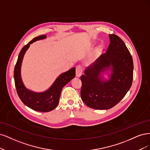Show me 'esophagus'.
<instances>
[{"label":"esophagus","mask_w":150,"mask_h":150,"mask_svg":"<svg viewBox=\"0 0 150 150\" xmlns=\"http://www.w3.org/2000/svg\"><path fill=\"white\" fill-rule=\"evenodd\" d=\"M83 73V69L80 65H77L76 67V76L80 77Z\"/></svg>","instance_id":"34e87169"}]
</instances>
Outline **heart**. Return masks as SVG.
I'll return each instance as SVG.
<instances>
[{
    "label": "heart",
    "mask_w": 150,
    "mask_h": 150,
    "mask_svg": "<svg viewBox=\"0 0 150 150\" xmlns=\"http://www.w3.org/2000/svg\"><path fill=\"white\" fill-rule=\"evenodd\" d=\"M101 51H102V47H101V46H98L97 48H96V50H95V54L96 55H98V54H100Z\"/></svg>",
    "instance_id": "obj_1"
}]
</instances>
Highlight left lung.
<instances>
[{
  "label": "left lung",
  "mask_w": 150,
  "mask_h": 150,
  "mask_svg": "<svg viewBox=\"0 0 150 150\" xmlns=\"http://www.w3.org/2000/svg\"><path fill=\"white\" fill-rule=\"evenodd\" d=\"M107 53L101 55L81 75V98L90 108L108 110L118 104L131 87L133 75L132 57L123 41L110 34ZM107 73L109 79L103 75Z\"/></svg>",
  "instance_id": "obj_1"
}]
</instances>
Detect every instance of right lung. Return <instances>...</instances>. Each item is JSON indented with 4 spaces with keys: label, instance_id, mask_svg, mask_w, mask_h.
<instances>
[{
    "label": "right lung",
    "instance_id": "obj_1",
    "mask_svg": "<svg viewBox=\"0 0 150 150\" xmlns=\"http://www.w3.org/2000/svg\"><path fill=\"white\" fill-rule=\"evenodd\" d=\"M46 38V35L37 37L22 48L18 55L13 73L14 81L19 98L28 107L40 112H50L57 107L62 88L75 76V67H73L60 74L50 88L44 91L35 92L25 87L21 77V67L24 55L32 43Z\"/></svg>",
    "mask_w": 150,
    "mask_h": 150
}]
</instances>
